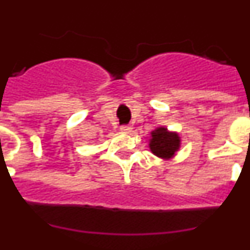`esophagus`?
<instances>
[{"label": "esophagus", "instance_id": "obj_1", "mask_svg": "<svg viewBox=\"0 0 250 250\" xmlns=\"http://www.w3.org/2000/svg\"><path fill=\"white\" fill-rule=\"evenodd\" d=\"M120 130L123 132H130V131H131V127H130L129 125H124V126L120 127Z\"/></svg>", "mask_w": 250, "mask_h": 250}]
</instances>
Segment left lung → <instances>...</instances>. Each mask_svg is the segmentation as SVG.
I'll list each match as a JSON object with an SVG mask.
<instances>
[{
    "label": "left lung",
    "instance_id": "left-lung-1",
    "mask_svg": "<svg viewBox=\"0 0 250 250\" xmlns=\"http://www.w3.org/2000/svg\"><path fill=\"white\" fill-rule=\"evenodd\" d=\"M182 146V138L176 131H170L165 126H158L150 132V151L163 160H170Z\"/></svg>",
    "mask_w": 250,
    "mask_h": 250
}]
</instances>
